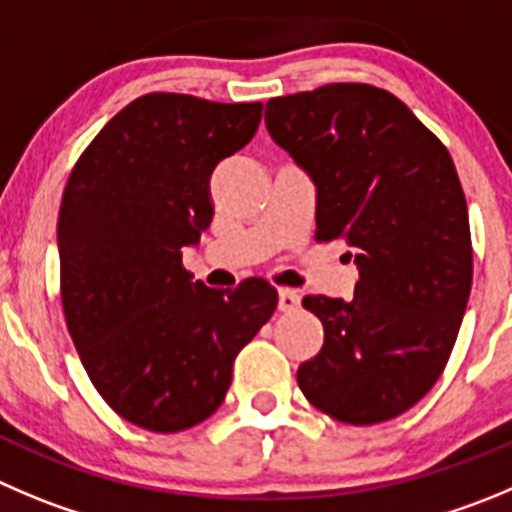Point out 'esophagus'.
<instances>
[{
	"instance_id": "1",
	"label": "esophagus",
	"mask_w": 512,
	"mask_h": 512,
	"mask_svg": "<svg viewBox=\"0 0 512 512\" xmlns=\"http://www.w3.org/2000/svg\"><path fill=\"white\" fill-rule=\"evenodd\" d=\"M299 304H301L299 291H294V289H281L279 291V309L281 311H296V309H299Z\"/></svg>"
}]
</instances>
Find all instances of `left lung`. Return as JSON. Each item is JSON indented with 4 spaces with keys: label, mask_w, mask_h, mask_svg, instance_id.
Wrapping results in <instances>:
<instances>
[{
    "label": "left lung",
    "mask_w": 512,
    "mask_h": 512,
    "mask_svg": "<svg viewBox=\"0 0 512 512\" xmlns=\"http://www.w3.org/2000/svg\"><path fill=\"white\" fill-rule=\"evenodd\" d=\"M266 128L314 178L316 241L344 238L359 266L352 301H301L324 324V347L296 382L339 422L392 420L440 379L470 296L455 163L405 102L364 82L274 97Z\"/></svg>",
    "instance_id": "1"
}]
</instances>
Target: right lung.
<instances>
[{
    "instance_id": "add662e5",
    "label": "right lung",
    "mask_w": 512,
    "mask_h": 512,
    "mask_svg": "<svg viewBox=\"0 0 512 512\" xmlns=\"http://www.w3.org/2000/svg\"><path fill=\"white\" fill-rule=\"evenodd\" d=\"M261 102L150 92L123 107L72 168L57 246L67 332L123 420L180 432L221 407L236 354L271 319L264 279L208 289L183 246L211 226V175L261 123Z\"/></svg>"
}]
</instances>
